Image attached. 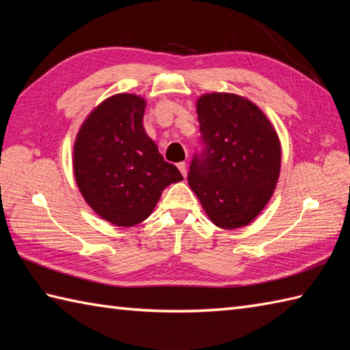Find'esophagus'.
Masks as SVG:
<instances>
[{
	"mask_svg": "<svg viewBox=\"0 0 350 350\" xmlns=\"http://www.w3.org/2000/svg\"><path fill=\"white\" fill-rule=\"evenodd\" d=\"M177 168H179V171H180L183 177H187V163L179 162V163H177Z\"/></svg>",
	"mask_w": 350,
	"mask_h": 350,
	"instance_id": "obj_1",
	"label": "esophagus"
}]
</instances>
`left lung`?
Returning <instances> with one entry per match:
<instances>
[{"instance_id": "1", "label": "left lung", "mask_w": 350, "mask_h": 350, "mask_svg": "<svg viewBox=\"0 0 350 350\" xmlns=\"http://www.w3.org/2000/svg\"><path fill=\"white\" fill-rule=\"evenodd\" d=\"M196 105L204 148L191 162L189 187L217 227L248 226L277 187V131L256 103L239 94H203Z\"/></svg>"}]
</instances>
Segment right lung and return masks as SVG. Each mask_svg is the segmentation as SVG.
<instances>
[{"label":"right lung","instance_id":"add662e5","mask_svg":"<svg viewBox=\"0 0 350 350\" xmlns=\"http://www.w3.org/2000/svg\"><path fill=\"white\" fill-rule=\"evenodd\" d=\"M146 100L118 93L99 103L73 144V174L87 204L117 227L144 221L168 185L183 180L143 126Z\"/></svg>","mask_w":350,"mask_h":350}]
</instances>
